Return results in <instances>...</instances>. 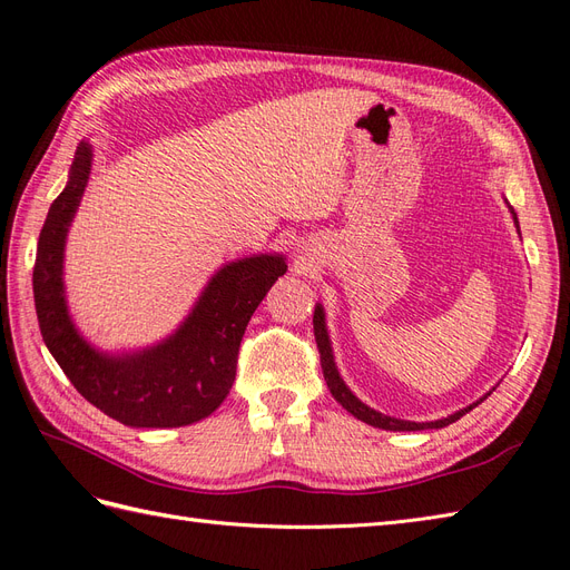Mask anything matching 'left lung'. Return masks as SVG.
<instances>
[{
    "instance_id": "left-lung-1",
    "label": "left lung",
    "mask_w": 570,
    "mask_h": 570,
    "mask_svg": "<svg viewBox=\"0 0 570 570\" xmlns=\"http://www.w3.org/2000/svg\"><path fill=\"white\" fill-rule=\"evenodd\" d=\"M511 214H513V209H511ZM513 218H515V214H513ZM515 226H519V220H515ZM314 335H316V344H318V354H321V368H323V377H325V383H327V390H331V394L335 396V400L347 409L352 416H356L358 421H364V423H368V425H373V428H383V430H425V428H444V425H450V423H454V421H459L463 413H469L471 409H475L482 400H485V396H482L480 402H475V404H471V406H465V409H461V411H456V413H452V416H446V419H442V421H430V423H416V421H400V419H392V416H385V413H381V411H373L371 406H366L364 402H358L356 396L350 392V387L344 385V381L340 377V373H337V368H335V361H333V352H331V342H327V333H325V318H323V308L321 306H316V312H314Z\"/></svg>"
}]
</instances>
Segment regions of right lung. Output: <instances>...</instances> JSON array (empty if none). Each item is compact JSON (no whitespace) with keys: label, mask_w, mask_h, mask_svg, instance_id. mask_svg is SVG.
<instances>
[{"label":"right lung","mask_w":570,"mask_h":570,"mask_svg":"<svg viewBox=\"0 0 570 570\" xmlns=\"http://www.w3.org/2000/svg\"><path fill=\"white\" fill-rule=\"evenodd\" d=\"M90 161V145L80 142L68 185L40 230L32 292L42 340L73 387L118 423L178 428L202 421L228 396L247 323L287 266L283 256L268 254L233 262L214 275L174 337L140 354H99L68 318L61 281L66 233L88 185Z\"/></svg>","instance_id":"obj_1"}]
</instances>
